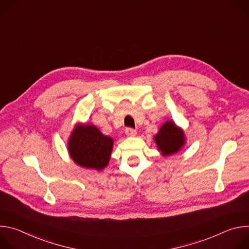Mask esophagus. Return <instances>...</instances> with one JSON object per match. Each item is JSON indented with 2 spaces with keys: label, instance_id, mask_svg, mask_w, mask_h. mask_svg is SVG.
I'll use <instances>...</instances> for the list:
<instances>
[{
  "label": "esophagus",
  "instance_id": "34e87169",
  "mask_svg": "<svg viewBox=\"0 0 249 249\" xmlns=\"http://www.w3.org/2000/svg\"><path fill=\"white\" fill-rule=\"evenodd\" d=\"M125 133H126L127 136H135L137 134V131L133 128H126Z\"/></svg>",
  "mask_w": 249,
  "mask_h": 249
}]
</instances>
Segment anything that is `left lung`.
<instances>
[{
	"instance_id": "left-lung-1",
	"label": "left lung",
	"mask_w": 249,
	"mask_h": 249,
	"mask_svg": "<svg viewBox=\"0 0 249 249\" xmlns=\"http://www.w3.org/2000/svg\"><path fill=\"white\" fill-rule=\"evenodd\" d=\"M159 150L164 156L178 152L184 144L183 132L177 128L172 122H165L155 137Z\"/></svg>"
}]
</instances>
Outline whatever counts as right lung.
Returning <instances> with one entry per match:
<instances>
[{
	"mask_svg": "<svg viewBox=\"0 0 249 249\" xmlns=\"http://www.w3.org/2000/svg\"><path fill=\"white\" fill-rule=\"evenodd\" d=\"M113 140L93 125L77 126L69 141V152L76 163L100 170L107 165Z\"/></svg>",
	"mask_w": 249,
	"mask_h": 249,
	"instance_id": "right-lung-1",
	"label": "right lung"
}]
</instances>
